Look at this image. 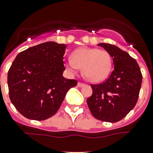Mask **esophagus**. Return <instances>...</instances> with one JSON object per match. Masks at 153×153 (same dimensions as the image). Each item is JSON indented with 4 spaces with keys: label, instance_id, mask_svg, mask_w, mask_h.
I'll list each match as a JSON object with an SVG mask.
<instances>
[{
    "label": "esophagus",
    "instance_id": "obj_1",
    "mask_svg": "<svg viewBox=\"0 0 153 153\" xmlns=\"http://www.w3.org/2000/svg\"><path fill=\"white\" fill-rule=\"evenodd\" d=\"M77 85H78V87L82 88V87H84V86H85L86 84H82V83H78V84H77Z\"/></svg>",
    "mask_w": 153,
    "mask_h": 153
}]
</instances>
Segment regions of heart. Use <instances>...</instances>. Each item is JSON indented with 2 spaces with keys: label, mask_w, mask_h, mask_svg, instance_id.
Segmentation results:
<instances>
[{
  "label": "heart",
  "mask_w": 153,
  "mask_h": 153,
  "mask_svg": "<svg viewBox=\"0 0 153 153\" xmlns=\"http://www.w3.org/2000/svg\"><path fill=\"white\" fill-rule=\"evenodd\" d=\"M72 72L82 69L83 77L88 82L100 83L109 75L112 69V58L108 51L97 48L81 47L74 51L71 59L65 63Z\"/></svg>",
  "instance_id": "b5f03b06"
}]
</instances>
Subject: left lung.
Here are the masks:
<instances>
[{"label": "left lung", "mask_w": 153, "mask_h": 153, "mask_svg": "<svg viewBox=\"0 0 153 153\" xmlns=\"http://www.w3.org/2000/svg\"><path fill=\"white\" fill-rule=\"evenodd\" d=\"M98 45L109 53L114 69L104 83L91 85L93 94L87 99L88 106L95 118L116 123L136 105L143 75L137 61L128 53L110 44Z\"/></svg>", "instance_id": "left-lung-1"}]
</instances>
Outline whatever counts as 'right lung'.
<instances>
[{
  "instance_id": "obj_1",
  "label": "right lung",
  "mask_w": 153,
  "mask_h": 153,
  "mask_svg": "<svg viewBox=\"0 0 153 153\" xmlns=\"http://www.w3.org/2000/svg\"><path fill=\"white\" fill-rule=\"evenodd\" d=\"M66 45L50 41L17 54L7 75L10 99L24 117L45 120L57 113L78 82L63 76Z\"/></svg>"
}]
</instances>
